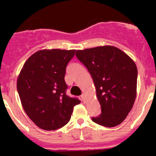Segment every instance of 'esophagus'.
Listing matches in <instances>:
<instances>
[{
  "mask_svg": "<svg viewBox=\"0 0 156 156\" xmlns=\"http://www.w3.org/2000/svg\"><path fill=\"white\" fill-rule=\"evenodd\" d=\"M75 58H76V57H75Z\"/></svg>",
  "mask_w": 156,
  "mask_h": 156,
  "instance_id": "34e87169",
  "label": "esophagus"
}]
</instances>
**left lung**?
I'll use <instances>...</instances> for the list:
<instances>
[{"mask_svg": "<svg viewBox=\"0 0 156 156\" xmlns=\"http://www.w3.org/2000/svg\"><path fill=\"white\" fill-rule=\"evenodd\" d=\"M74 51L36 52L25 62L17 80V90L29 118L41 129L55 130L70 120L74 106L80 103L66 94V66Z\"/></svg>", "mask_w": 156, "mask_h": 156, "instance_id": "8db88e82", "label": "left lung"}]
</instances>
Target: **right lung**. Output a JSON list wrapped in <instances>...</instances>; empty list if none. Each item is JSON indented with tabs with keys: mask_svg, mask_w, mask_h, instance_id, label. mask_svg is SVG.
<instances>
[{
	"mask_svg": "<svg viewBox=\"0 0 156 156\" xmlns=\"http://www.w3.org/2000/svg\"><path fill=\"white\" fill-rule=\"evenodd\" d=\"M93 80L101 114L92 121L106 127L120 124L137 94V69L124 52L113 46L87 48L76 54Z\"/></svg>",
	"mask_w": 156,
	"mask_h": 156,
	"instance_id": "add662e5",
	"label": "right lung"
}]
</instances>
